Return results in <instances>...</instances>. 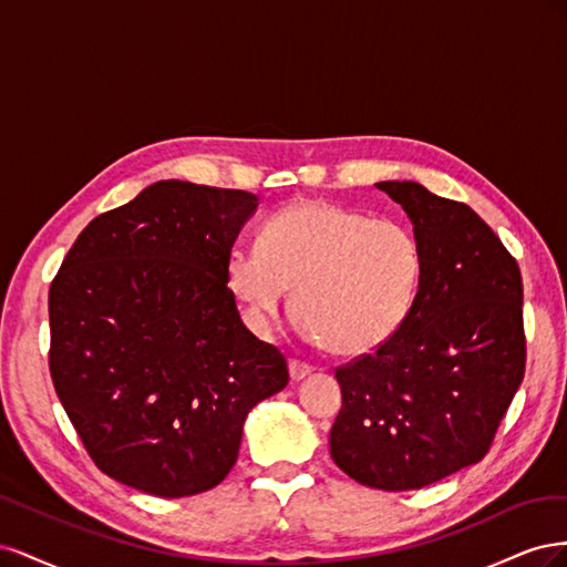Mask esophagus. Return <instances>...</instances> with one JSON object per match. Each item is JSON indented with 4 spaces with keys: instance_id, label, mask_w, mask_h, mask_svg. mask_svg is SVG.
I'll return each instance as SVG.
<instances>
[{
    "instance_id": "34e87169",
    "label": "esophagus",
    "mask_w": 567,
    "mask_h": 567,
    "mask_svg": "<svg viewBox=\"0 0 567 567\" xmlns=\"http://www.w3.org/2000/svg\"><path fill=\"white\" fill-rule=\"evenodd\" d=\"M288 373H290V381H302V379H307V375L312 373V367L310 364H302V362H298V359H293V362L288 364Z\"/></svg>"
}]
</instances>
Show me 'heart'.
<instances>
[{
  "mask_svg": "<svg viewBox=\"0 0 567 567\" xmlns=\"http://www.w3.org/2000/svg\"><path fill=\"white\" fill-rule=\"evenodd\" d=\"M423 248L404 221L307 198L274 213L260 244H238L225 262L229 296L250 331L265 336L293 288L298 326L338 357L385 348L414 310Z\"/></svg>",
  "mask_w": 567,
  "mask_h": 567,
  "instance_id": "obj_1",
  "label": "heart"
}]
</instances>
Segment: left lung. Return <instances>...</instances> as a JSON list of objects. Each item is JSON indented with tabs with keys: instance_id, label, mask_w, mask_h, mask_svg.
Instances as JSON below:
<instances>
[{
	"instance_id": "1",
	"label": "left lung",
	"mask_w": 567,
	"mask_h": 567,
	"mask_svg": "<svg viewBox=\"0 0 567 567\" xmlns=\"http://www.w3.org/2000/svg\"><path fill=\"white\" fill-rule=\"evenodd\" d=\"M423 248L406 323L385 348L340 367L331 458L359 485L421 489L483 458L523 383L518 262L466 203L419 182H379Z\"/></svg>"
}]
</instances>
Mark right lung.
Masks as SVG:
<instances>
[{
  "label": "right lung",
  "instance_id": "1",
  "mask_svg": "<svg viewBox=\"0 0 567 567\" xmlns=\"http://www.w3.org/2000/svg\"><path fill=\"white\" fill-rule=\"evenodd\" d=\"M257 196L156 182L78 236L49 290V369L96 466L179 499L227 477L255 404L286 388L225 262Z\"/></svg>",
  "mask_w": 567,
  "mask_h": 567
}]
</instances>
